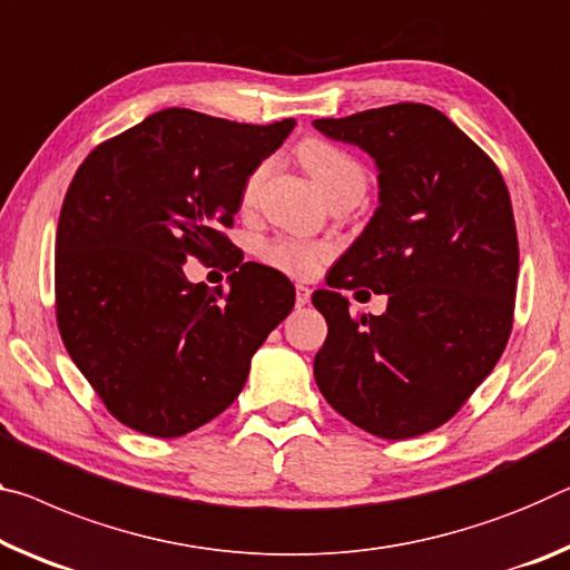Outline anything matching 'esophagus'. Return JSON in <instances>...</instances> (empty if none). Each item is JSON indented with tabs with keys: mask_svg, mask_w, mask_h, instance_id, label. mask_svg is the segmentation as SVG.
I'll use <instances>...</instances> for the list:
<instances>
[{
	"mask_svg": "<svg viewBox=\"0 0 570 570\" xmlns=\"http://www.w3.org/2000/svg\"><path fill=\"white\" fill-rule=\"evenodd\" d=\"M309 296H312L309 286L296 284V306H306V304H309Z\"/></svg>",
	"mask_w": 570,
	"mask_h": 570,
	"instance_id": "esophagus-1",
	"label": "esophagus"
}]
</instances>
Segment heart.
I'll use <instances>...</instances> for the list:
<instances>
[{
  "instance_id": "1",
  "label": "heart",
  "mask_w": 570,
  "mask_h": 570,
  "mask_svg": "<svg viewBox=\"0 0 570 570\" xmlns=\"http://www.w3.org/2000/svg\"><path fill=\"white\" fill-rule=\"evenodd\" d=\"M299 159L302 165L309 169V175L314 177V183L320 185V189L327 195V200L334 195L345 193V189H355L367 185L365 169L360 161L347 155L345 149L334 147V144L324 141V139H306L299 144ZM271 171V161H261L258 167L250 169V175L246 177L240 189V200L243 205H250L256 200L261 187H264L266 177ZM261 258L264 264L274 266L278 271H284L288 276H314L322 268L324 261L330 258V248L320 246V243H309V240H299V238H274L261 246Z\"/></svg>"
}]
</instances>
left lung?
<instances>
[{
	"mask_svg": "<svg viewBox=\"0 0 570 570\" xmlns=\"http://www.w3.org/2000/svg\"><path fill=\"white\" fill-rule=\"evenodd\" d=\"M314 126L381 169V207L332 266L330 288L312 294L330 327L314 377L332 409L373 436H421L462 409L510 340L520 250L508 185L431 106ZM360 285L389 296L381 318L348 314L338 292Z\"/></svg>",
	"mask_w": 570,
	"mask_h": 570,
	"instance_id": "1",
	"label": "left lung"
}]
</instances>
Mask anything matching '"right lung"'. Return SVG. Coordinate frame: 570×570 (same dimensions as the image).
Instances as JSON below:
<instances>
[{
  "label": "right lung",
  "instance_id": "add662e5",
  "mask_svg": "<svg viewBox=\"0 0 570 570\" xmlns=\"http://www.w3.org/2000/svg\"><path fill=\"white\" fill-rule=\"evenodd\" d=\"M292 129L294 119L256 126L165 108L78 167L58 220L56 317L68 355L124 426L175 439L213 421L294 309L282 271L243 264L225 236L250 169ZM187 257H225L232 286L189 285Z\"/></svg>",
  "mask_w": 570,
  "mask_h": 570
}]
</instances>
